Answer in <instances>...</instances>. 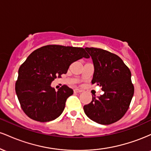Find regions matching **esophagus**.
<instances>
[{
  "label": "esophagus",
  "mask_w": 151,
  "mask_h": 151,
  "mask_svg": "<svg viewBox=\"0 0 151 151\" xmlns=\"http://www.w3.org/2000/svg\"><path fill=\"white\" fill-rule=\"evenodd\" d=\"M82 92V90L79 89H74V93H81Z\"/></svg>",
  "instance_id": "obj_1"
}]
</instances>
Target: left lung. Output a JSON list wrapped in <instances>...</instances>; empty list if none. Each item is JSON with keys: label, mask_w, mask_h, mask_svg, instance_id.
<instances>
[{"label": "left lung", "mask_w": 151, "mask_h": 151, "mask_svg": "<svg viewBox=\"0 0 151 151\" xmlns=\"http://www.w3.org/2000/svg\"><path fill=\"white\" fill-rule=\"evenodd\" d=\"M85 50L92 59L94 72L92 84L101 86L104 93L84 106V113L91 120L103 125L116 122L129 108L134 86L131 73L123 60L115 54L94 47Z\"/></svg>", "instance_id": "obj_1"}]
</instances>
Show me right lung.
Instances as JSON below:
<instances>
[{"instance_id": "obj_1", "label": "right lung", "mask_w": 151, "mask_h": 151, "mask_svg": "<svg viewBox=\"0 0 151 151\" xmlns=\"http://www.w3.org/2000/svg\"><path fill=\"white\" fill-rule=\"evenodd\" d=\"M83 58H89L84 48L57 45L42 47L27 57L19 68L15 83L17 96L27 116L47 122L61 115L73 90L63 85L55 91L51 83Z\"/></svg>"}]
</instances>
